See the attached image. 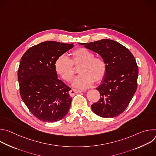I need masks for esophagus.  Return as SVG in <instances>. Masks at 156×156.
Wrapping results in <instances>:
<instances>
[{
  "label": "esophagus",
  "mask_w": 156,
  "mask_h": 156,
  "mask_svg": "<svg viewBox=\"0 0 156 156\" xmlns=\"http://www.w3.org/2000/svg\"><path fill=\"white\" fill-rule=\"evenodd\" d=\"M82 92H83V91L81 90H75V89H72V90H71L69 91V94L71 96H73L75 94H76L77 93H80Z\"/></svg>",
  "instance_id": "1"
}]
</instances>
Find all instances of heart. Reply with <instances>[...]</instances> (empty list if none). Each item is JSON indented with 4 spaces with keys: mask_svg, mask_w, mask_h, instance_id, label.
<instances>
[{
    "mask_svg": "<svg viewBox=\"0 0 156 156\" xmlns=\"http://www.w3.org/2000/svg\"><path fill=\"white\" fill-rule=\"evenodd\" d=\"M70 59L65 55L58 56L55 61L54 68L57 74L64 81L70 82L74 75V66L80 65L78 72L80 73L73 81V86L78 89L90 87L95 81L100 83L105 78L107 65L101 57H95L91 50L86 48H78L71 53Z\"/></svg>",
    "mask_w": 156,
    "mask_h": 156,
    "instance_id": "obj_1",
    "label": "heart"
}]
</instances>
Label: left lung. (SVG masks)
I'll return each instance as SVG.
<instances>
[{
	"instance_id": "left-lung-1",
	"label": "left lung",
	"mask_w": 156,
	"mask_h": 156,
	"mask_svg": "<svg viewBox=\"0 0 156 156\" xmlns=\"http://www.w3.org/2000/svg\"><path fill=\"white\" fill-rule=\"evenodd\" d=\"M99 54L107 63L105 78L96 89L98 102L91 105L93 112L104 118H113L124 112L137 90L138 67L131 52L111 39L80 43Z\"/></svg>"
}]
</instances>
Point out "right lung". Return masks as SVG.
Returning a JSON list of instances; mask_svg holds the SVG:
<instances>
[{"label": "right lung", "instance_id": "right-lung-1", "mask_svg": "<svg viewBox=\"0 0 156 156\" xmlns=\"http://www.w3.org/2000/svg\"><path fill=\"white\" fill-rule=\"evenodd\" d=\"M73 43L45 41L28 49L18 71L20 93L32 114L44 122H55L67 114L72 102L71 88L57 78V58Z\"/></svg>", "mask_w": 156, "mask_h": 156}]
</instances>
